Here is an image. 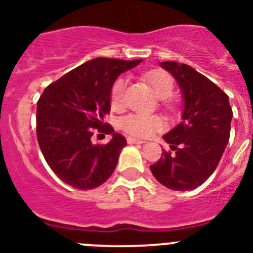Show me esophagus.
<instances>
[{"instance_id": "esophagus-1", "label": "esophagus", "mask_w": 253, "mask_h": 253, "mask_svg": "<svg viewBox=\"0 0 253 253\" xmlns=\"http://www.w3.org/2000/svg\"><path fill=\"white\" fill-rule=\"evenodd\" d=\"M126 141H128L129 144H143L144 143V142L141 141V139H137V138H131V137L126 138Z\"/></svg>"}]
</instances>
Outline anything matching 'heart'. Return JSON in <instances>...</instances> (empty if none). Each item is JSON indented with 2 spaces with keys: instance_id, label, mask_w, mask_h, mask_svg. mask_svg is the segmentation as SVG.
<instances>
[{
  "instance_id": "b5f03b06",
  "label": "heart",
  "mask_w": 253,
  "mask_h": 253,
  "mask_svg": "<svg viewBox=\"0 0 253 253\" xmlns=\"http://www.w3.org/2000/svg\"><path fill=\"white\" fill-rule=\"evenodd\" d=\"M146 81L150 84L155 94L160 100H169L174 92V83L169 74L163 73V71H155V73H148L146 75ZM125 87H126V81L124 78H119L114 83L111 88V106L114 109H120L124 105ZM119 125L124 131L133 137L146 138L152 135L155 131H159L164 129L165 123L160 116L152 115L146 116L141 114H129V115L123 116L119 120Z\"/></svg>"
}]
</instances>
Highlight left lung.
<instances>
[{"instance_id":"obj_1","label":"left lung","mask_w":253,"mask_h":253,"mask_svg":"<svg viewBox=\"0 0 253 253\" xmlns=\"http://www.w3.org/2000/svg\"><path fill=\"white\" fill-rule=\"evenodd\" d=\"M178 83L183 98L182 122L164 135L175 151L151 165L153 176L166 188L191 191L215 171L229 142L233 111L229 97L189 65L160 62Z\"/></svg>"}]
</instances>
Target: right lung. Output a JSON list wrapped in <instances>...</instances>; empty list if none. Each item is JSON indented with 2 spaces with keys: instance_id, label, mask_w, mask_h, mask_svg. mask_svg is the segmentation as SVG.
<instances>
[{
  "instance_id": "1",
  "label": "right lung",
  "mask_w": 253,
  "mask_h": 253,
  "mask_svg": "<svg viewBox=\"0 0 253 253\" xmlns=\"http://www.w3.org/2000/svg\"><path fill=\"white\" fill-rule=\"evenodd\" d=\"M142 60H89L49 84L37 102V138L49 168L66 184L93 189L111 176L126 139L103 124L111 88ZM111 134L107 145L90 141L94 129Z\"/></svg>"
}]
</instances>
